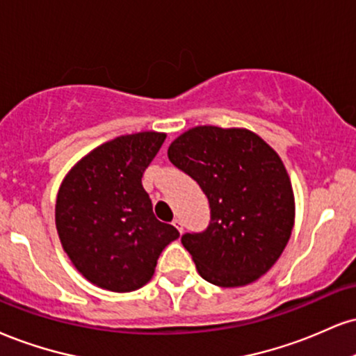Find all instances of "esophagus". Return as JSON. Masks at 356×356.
Segmentation results:
<instances>
[{
    "mask_svg": "<svg viewBox=\"0 0 356 356\" xmlns=\"http://www.w3.org/2000/svg\"><path fill=\"white\" fill-rule=\"evenodd\" d=\"M172 225L175 227V229L179 230V232H182V230H184V227H182V220L179 219V217H175V219L172 220Z\"/></svg>",
    "mask_w": 356,
    "mask_h": 356,
    "instance_id": "34e87169",
    "label": "esophagus"
}]
</instances>
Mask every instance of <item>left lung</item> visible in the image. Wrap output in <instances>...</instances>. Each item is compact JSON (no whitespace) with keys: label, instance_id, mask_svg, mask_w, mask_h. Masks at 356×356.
<instances>
[{"label":"left lung","instance_id":"left-lung-1","mask_svg":"<svg viewBox=\"0 0 356 356\" xmlns=\"http://www.w3.org/2000/svg\"><path fill=\"white\" fill-rule=\"evenodd\" d=\"M211 204L205 232L182 235L197 272L217 286L259 280L282 255L295 224L292 182L260 136L243 127L195 126L167 149Z\"/></svg>","mask_w":356,"mask_h":356}]
</instances>
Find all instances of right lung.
I'll return each instance as SVG.
<instances>
[{
    "label": "right lung",
    "instance_id": "add662e5",
    "mask_svg": "<svg viewBox=\"0 0 356 356\" xmlns=\"http://www.w3.org/2000/svg\"><path fill=\"white\" fill-rule=\"evenodd\" d=\"M165 132L144 131L97 145L71 167L56 197V230L86 280L109 292H134L151 280L157 259L179 238L156 219L143 174Z\"/></svg>",
    "mask_w": 356,
    "mask_h": 356
}]
</instances>
